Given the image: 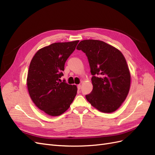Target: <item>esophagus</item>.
Returning <instances> with one entry per match:
<instances>
[{"label":"esophagus","instance_id":"1","mask_svg":"<svg viewBox=\"0 0 155 155\" xmlns=\"http://www.w3.org/2000/svg\"><path fill=\"white\" fill-rule=\"evenodd\" d=\"M77 88H78V90H80V89H81V84H79V85H78L77 86Z\"/></svg>","mask_w":155,"mask_h":155}]
</instances>
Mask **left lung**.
Returning <instances> with one entry per match:
<instances>
[{
    "instance_id": "1",
    "label": "left lung",
    "mask_w": 155,
    "mask_h": 155,
    "mask_svg": "<svg viewBox=\"0 0 155 155\" xmlns=\"http://www.w3.org/2000/svg\"><path fill=\"white\" fill-rule=\"evenodd\" d=\"M87 57L93 90L86 94L92 106L103 113H113L126 100L131 74L123 54L118 49L98 40H84L77 47Z\"/></svg>"
}]
</instances>
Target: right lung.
Returning <instances> with one entry per match:
<instances>
[{"instance_id":"obj_1","label":"right lung","mask_w":155,"mask_h":155,"mask_svg":"<svg viewBox=\"0 0 155 155\" xmlns=\"http://www.w3.org/2000/svg\"><path fill=\"white\" fill-rule=\"evenodd\" d=\"M79 41L53 43L40 49L29 64L28 92L36 106L50 116H58L70 107L77 87L60 79L64 64Z\"/></svg>"}]
</instances>
